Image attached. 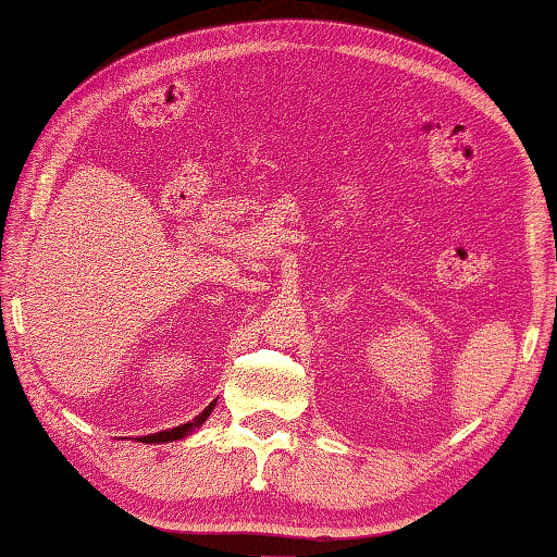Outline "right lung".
<instances>
[{
  "label": "right lung",
  "instance_id": "1",
  "mask_svg": "<svg viewBox=\"0 0 557 557\" xmlns=\"http://www.w3.org/2000/svg\"><path fill=\"white\" fill-rule=\"evenodd\" d=\"M218 401V399H215ZM215 401H210L206 409H202L196 419L193 421H188V423H181V426H175V429H165V431H158V434H148V436H140L138 441H144V444H168V441H181V438H185V436H190L193 431L196 429H200L202 423H206V419L210 417V413H213V409H215Z\"/></svg>",
  "mask_w": 557,
  "mask_h": 557
}]
</instances>
